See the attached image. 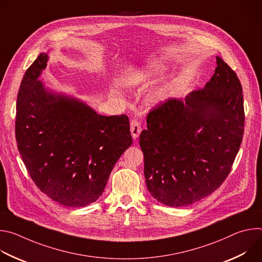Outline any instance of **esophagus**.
<instances>
[{
  "instance_id": "obj_1",
  "label": "esophagus",
  "mask_w": 262,
  "mask_h": 262,
  "mask_svg": "<svg viewBox=\"0 0 262 262\" xmlns=\"http://www.w3.org/2000/svg\"><path fill=\"white\" fill-rule=\"evenodd\" d=\"M141 130H142V128H141L140 122H139L138 120H136V119H135V120H132V121H130V133H132V136H133V138H134L135 140L138 139V137H139Z\"/></svg>"
}]
</instances>
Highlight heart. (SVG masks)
<instances>
[{
	"label": "heart",
	"instance_id": "1",
	"mask_svg": "<svg viewBox=\"0 0 262 262\" xmlns=\"http://www.w3.org/2000/svg\"><path fill=\"white\" fill-rule=\"evenodd\" d=\"M162 70H163L162 65H152L150 67L146 68L142 72V76L145 78H152V77H156V76H158V74H160L162 72ZM165 96H166V92L164 90L160 89V90H157L154 92V94L151 95V100L155 102H160L165 99Z\"/></svg>",
	"mask_w": 262,
	"mask_h": 262
}]
</instances>
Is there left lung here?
Returning a JSON list of instances; mask_svg holds the SVG:
<instances>
[{"label": "left lung", "mask_w": 262, "mask_h": 262, "mask_svg": "<svg viewBox=\"0 0 262 262\" xmlns=\"http://www.w3.org/2000/svg\"><path fill=\"white\" fill-rule=\"evenodd\" d=\"M139 139L149 193L159 202L191 205L220 188L244 136L243 88L220 57L204 88L169 98L148 113Z\"/></svg>", "instance_id": "8db88e82"}]
</instances>
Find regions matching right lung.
Segmentation results:
<instances>
[{"mask_svg":"<svg viewBox=\"0 0 262 262\" xmlns=\"http://www.w3.org/2000/svg\"><path fill=\"white\" fill-rule=\"evenodd\" d=\"M49 56L27 69L16 101L15 137L30 177L69 207L95 202L118 159L133 144L124 114L102 116L83 101L48 90L38 78Z\"/></svg>","mask_w":262,"mask_h":262,"instance_id":"add662e5","label":"right lung"}]
</instances>
